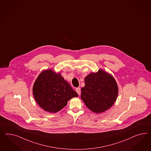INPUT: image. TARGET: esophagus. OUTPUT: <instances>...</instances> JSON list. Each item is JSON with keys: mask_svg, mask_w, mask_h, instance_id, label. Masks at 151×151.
Listing matches in <instances>:
<instances>
[{"mask_svg": "<svg viewBox=\"0 0 151 151\" xmlns=\"http://www.w3.org/2000/svg\"><path fill=\"white\" fill-rule=\"evenodd\" d=\"M76 91L78 93V95H80V93H81V89H80V87L76 88Z\"/></svg>", "mask_w": 151, "mask_h": 151, "instance_id": "obj_1", "label": "esophagus"}]
</instances>
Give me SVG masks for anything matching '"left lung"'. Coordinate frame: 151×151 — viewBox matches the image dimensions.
<instances>
[{
	"instance_id": "8db88e82",
	"label": "left lung",
	"mask_w": 151,
	"mask_h": 151,
	"mask_svg": "<svg viewBox=\"0 0 151 151\" xmlns=\"http://www.w3.org/2000/svg\"><path fill=\"white\" fill-rule=\"evenodd\" d=\"M119 88L114 78L100 69L85 78V86L81 88V98L92 112L100 114L114 104Z\"/></svg>"
}]
</instances>
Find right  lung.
Segmentation results:
<instances>
[{
	"label": "right lung",
	"instance_id": "obj_1",
	"mask_svg": "<svg viewBox=\"0 0 151 151\" xmlns=\"http://www.w3.org/2000/svg\"><path fill=\"white\" fill-rule=\"evenodd\" d=\"M32 92L37 104L51 113L59 111L67 105L68 101L78 96L61 74L51 69L40 73L33 85Z\"/></svg>",
	"mask_w": 151,
	"mask_h": 151
}]
</instances>
